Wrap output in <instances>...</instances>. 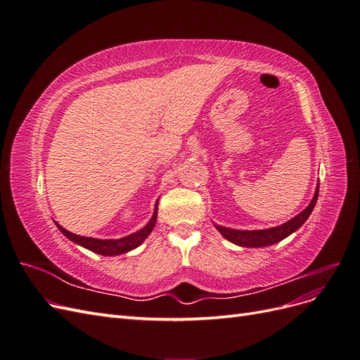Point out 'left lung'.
<instances>
[{"instance_id": "obj_1", "label": "left lung", "mask_w": 360, "mask_h": 360, "mask_svg": "<svg viewBox=\"0 0 360 360\" xmlns=\"http://www.w3.org/2000/svg\"><path fill=\"white\" fill-rule=\"evenodd\" d=\"M319 184H317V189H315L314 198L311 200V202H309L307 209L300 212L297 216H294L292 219H290L285 224L274 226V228H267V230H254V231H250V230H234V228H228V226L216 225V224H214V228L226 238V240H230L231 243H234L237 246L264 248V246L275 245L281 240H284L285 237H288L294 231H297L299 228L304 222H307V219L309 217V214L312 213L315 202H317V198H319V188H320Z\"/></svg>"}]
</instances>
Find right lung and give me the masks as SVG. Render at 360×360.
I'll list each match as a JSON object with an SVG mask.
<instances>
[{
	"label": "right lung",
	"mask_w": 360,
	"mask_h": 360,
	"mask_svg": "<svg viewBox=\"0 0 360 360\" xmlns=\"http://www.w3.org/2000/svg\"><path fill=\"white\" fill-rule=\"evenodd\" d=\"M158 204H159V200L155 204L153 216H151V219L148 221V224L146 226L141 228L139 231L132 233V234H129V236L122 237V238L84 237V236H78V234H73V233L68 231L66 228H63L57 222H56V225H57L58 230L69 238V240H72L73 243L79 245V246H82L85 249L91 250V252H96V254H99V255H106V257L122 255V254L129 252V250L138 248L148 237V234L153 231V228H155L156 221H158Z\"/></svg>",
	"instance_id": "obj_1"
}]
</instances>
